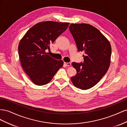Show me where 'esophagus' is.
<instances>
[{
  "label": "esophagus",
  "mask_w": 127,
  "mask_h": 127,
  "mask_svg": "<svg viewBox=\"0 0 127 127\" xmlns=\"http://www.w3.org/2000/svg\"><path fill=\"white\" fill-rule=\"evenodd\" d=\"M64 64L66 66H70L71 65V63H70V62H68V63H66V62H64Z\"/></svg>",
  "instance_id": "obj_1"
}]
</instances>
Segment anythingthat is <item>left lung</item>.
<instances>
[{
  "instance_id": "obj_1",
  "label": "left lung",
  "mask_w": 127,
  "mask_h": 127,
  "mask_svg": "<svg viewBox=\"0 0 127 127\" xmlns=\"http://www.w3.org/2000/svg\"><path fill=\"white\" fill-rule=\"evenodd\" d=\"M69 30L84 62H72L77 74L71 79L75 87L86 90L96 85L106 74L111 62V46L101 32L88 24H71Z\"/></svg>"
}]
</instances>
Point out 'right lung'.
<instances>
[{"label": "right lung", "instance_id": "right-lung-1", "mask_svg": "<svg viewBox=\"0 0 127 127\" xmlns=\"http://www.w3.org/2000/svg\"><path fill=\"white\" fill-rule=\"evenodd\" d=\"M69 23L53 21L39 22L25 34L19 43L18 51L24 71L34 84H47L62 67L63 62L48 55L50 45L65 31Z\"/></svg>", "mask_w": 127, "mask_h": 127}]
</instances>
